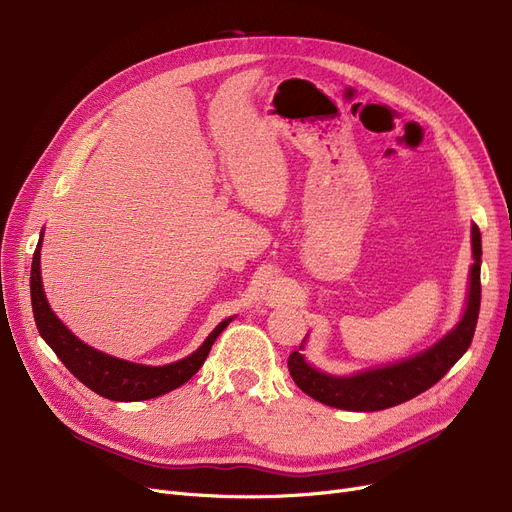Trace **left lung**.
I'll list each match as a JSON object with an SVG mask.
<instances>
[{
    "mask_svg": "<svg viewBox=\"0 0 512 512\" xmlns=\"http://www.w3.org/2000/svg\"><path fill=\"white\" fill-rule=\"evenodd\" d=\"M473 257L469 303H466L464 316L450 335L443 337L437 345L406 362L360 372L347 376V379L314 370L305 364L299 351H293L288 355V372H291L295 385L326 406L353 412L385 410L431 389L471 347L477 328L481 305V234L477 226H473Z\"/></svg>",
    "mask_w": 512,
    "mask_h": 512,
    "instance_id": "1",
    "label": "left lung"
}]
</instances>
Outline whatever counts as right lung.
I'll return each instance as SVG.
<instances>
[{
	"label": "right lung",
	"mask_w": 512,
	"mask_h": 512,
	"mask_svg": "<svg viewBox=\"0 0 512 512\" xmlns=\"http://www.w3.org/2000/svg\"><path fill=\"white\" fill-rule=\"evenodd\" d=\"M39 247L41 240L33 253L31 265V303L39 335L54 349L60 362L73 372V376H77L87 389H92L94 393L106 399H115V402H142V399L159 397L182 387L198 372V368L205 364L211 345L221 335V330L230 324V320L221 322L207 337V341L192 355L169 366H140L125 360H117L113 355H106L90 345L81 343L73 332L52 314L41 286Z\"/></svg>",
	"instance_id": "obj_1"
}]
</instances>
